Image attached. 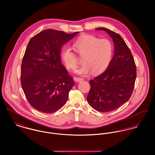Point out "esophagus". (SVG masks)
Masks as SVG:
<instances>
[{
  "instance_id": "34e87169",
  "label": "esophagus",
  "mask_w": 155,
  "mask_h": 155,
  "mask_svg": "<svg viewBox=\"0 0 155 155\" xmlns=\"http://www.w3.org/2000/svg\"><path fill=\"white\" fill-rule=\"evenodd\" d=\"M73 79H74V81H75L76 82H81V81H84V79H82V78H81L74 77Z\"/></svg>"
}]
</instances>
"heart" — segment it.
<instances>
[{
  "label": "heart",
  "mask_w": 155,
  "mask_h": 155,
  "mask_svg": "<svg viewBox=\"0 0 155 155\" xmlns=\"http://www.w3.org/2000/svg\"><path fill=\"white\" fill-rule=\"evenodd\" d=\"M73 46L77 54L83 57L84 65L76 70V73L88 75L92 71L94 74H98L109 66L113 52L110 40L84 35L74 42ZM60 57L67 69L74 70L78 66L77 57L69 46H64L61 48Z\"/></svg>",
  "instance_id": "obj_1"
}]
</instances>
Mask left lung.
Returning a JSON list of instances; mask_svg holds the SVG:
<instances>
[{
    "instance_id": "left-lung-1",
    "label": "left lung",
    "mask_w": 155,
    "mask_h": 155,
    "mask_svg": "<svg viewBox=\"0 0 155 155\" xmlns=\"http://www.w3.org/2000/svg\"><path fill=\"white\" fill-rule=\"evenodd\" d=\"M113 39L114 52L107 69L89 81L91 89L87 97L89 105L95 110H114L131 97L137 76L132 53L122 38L110 30L99 27Z\"/></svg>"
}]
</instances>
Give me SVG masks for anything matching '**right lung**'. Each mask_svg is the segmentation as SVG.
<instances>
[{"mask_svg":"<svg viewBox=\"0 0 155 155\" xmlns=\"http://www.w3.org/2000/svg\"><path fill=\"white\" fill-rule=\"evenodd\" d=\"M78 33L46 29L30 40L22 58L21 84L26 98L36 110L52 113L66 103L74 82L61 64L60 51Z\"/></svg>","mask_w":155,"mask_h":155,"instance_id":"1","label":"right lung"}]
</instances>
